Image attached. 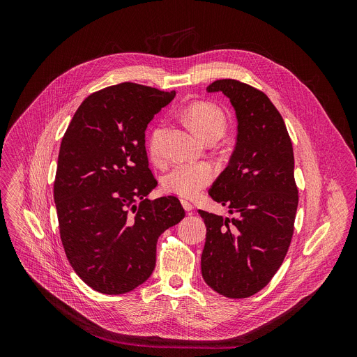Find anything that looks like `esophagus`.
<instances>
[{
    "instance_id": "1",
    "label": "esophagus",
    "mask_w": 357,
    "mask_h": 357,
    "mask_svg": "<svg viewBox=\"0 0 357 357\" xmlns=\"http://www.w3.org/2000/svg\"><path fill=\"white\" fill-rule=\"evenodd\" d=\"M181 203H182V206H183V209H185V212H192V209H193V206H192V203L190 202H188L186 199H182L181 200Z\"/></svg>"
}]
</instances>
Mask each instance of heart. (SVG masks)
<instances>
[{"instance_id":"b5f03b06","label":"heart","mask_w":357,"mask_h":357,"mask_svg":"<svg viewBox=\"0 0 357 357\" xmlns=\"http://www.w3.org/2000/svg\"><path fill=\"white\" fill-rule=\"evenodd\" d=\"M185 119L190 128L200 137L205 138L211 134L222 135L226 130V116L220 107L197 101L190 105L185 112ZM162 137V128L154 130L149 139V152L154 158H160V141ZM215 178V168L209 164H178L164 178L165 190L182 197H193L203 188H206Z\"/></svg>"}]
</instances>
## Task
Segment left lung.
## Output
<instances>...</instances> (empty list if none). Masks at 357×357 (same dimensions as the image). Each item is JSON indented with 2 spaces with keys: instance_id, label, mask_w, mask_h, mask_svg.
Instances as JSON below:
<instances>
[{
  "instance_id": "1",
  "label": "left lung",
  "mask_w": 357,
  "mask_h": 357,
  "mask_svg": "<svg viewBox=\"0 0 357 357\" xmlns=\"http://www.w3.org/2000/svg\"><path fill=\"white\" fill-rule=\"evenodd\" d=\"M206 91H222L236 112L234 151L209 190L236 216L199 211L206 225L202 277L220 295L247 298L270 282L292 238L294 151L281 114L263 91L233 79L216 80Z\"/></svg>"
}]
</instances>
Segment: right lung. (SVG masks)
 <instances>
[{
    "label": "right lung",
    "mask_w": 357,
    "mask_h": 357,
    "mask_svg": "<svg viewBox=\"0 0 357 357\" xmlns=\"http://www.w3.org/2000/svg\"><path fill=\"white\" fill-rule=\"evenodd\" d=\"M137 83L90 94L61 144L54 197L62 244L76 274L94 291L119 295L155 268L158 237L185 218L175 196L148 200L145 130L175 97Z\"/></svg>",
    "instance_id": "obj_1"
}]
</instances>
